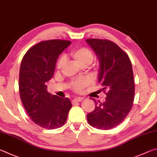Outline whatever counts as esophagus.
<instances>
[{"label": "esophagus", "mask_w": 157, "mask_h": 157, "mask_svg": "<svg viewBox=\"0 0 157 157\" xmlns=\"http://www.w3.org/2000/svg\"><path fill=\"white\" fill-rule=\"evenodd\" d=\"M83 98H75L74 99L72 100V103H78V102H81V101H83Z\"/></svg>", "instance_id": "1"}]
</instances>
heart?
<instances>
[{"label": "heart", "instance_id": "b5f03b06", "mask_svg": "<svg viewBox=\"0 0 157 157\" xmlns=\"http://www.w3.org/2000/svg\"><path fill=\"white\" fill-rule=\"evenodd\" d=\"M70 56L82 66H87L92 63L94 59V53L91 49L87 47H79L70 52ZM65 57L60 56L56 61V67L57 70H61L65 63ZM90 79L87 77L74 79L71 81L70 86L74 92H80L88 87L90 84Z\"/></svg>", "mask_w": 157, "mask_h": 157}]
</instances>
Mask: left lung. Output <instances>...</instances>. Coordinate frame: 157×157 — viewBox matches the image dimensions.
<instances>
[{
  "label": "left lung",
  "mask_w": 157,
  "mask_h": 157,
  "mask_svg": "<svg viewBox=\"0 0 157 157\" xmlns=\"http://www.w3.org/2000/svg\"><path fill=\"white\" fill-rule=\"evenodd\" d=\"M86 41L99 59L98 82L106 94L103 103L93 98L95 109L87 119L93 128L109 130L119 125L132 108L135 90L132 66L128 55L112 41L98 38Z\"/></svg>",
  "instance_id": "1"
}]
</instances>
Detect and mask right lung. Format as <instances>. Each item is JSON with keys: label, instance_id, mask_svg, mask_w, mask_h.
<instances>
[{"label": "right lung", "instance_id": "1", "mask_svg": "<svg viewBox=\"0 0 157 157\" xmlns=\"http://www.w3.org/2000/svg\"><path fill=\"white\" fill-rule=\"evenodd\" d=\"M70 44V40H44L29 48L22 59L18 82L22 103L33 122L47 130L62 127L71 108L68 98L52 95L47 86L59 55Z\"/></svg>", "mask_w": 157, "mask_h": 157}]
</instances>
